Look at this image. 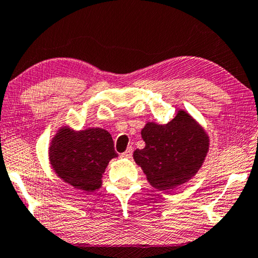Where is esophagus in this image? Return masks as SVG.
<instances>
[{
    "label": "esophagus",
    "mask_w": 258,
    "mask_h": 258,
    "mask_svg": "<svg viewBox=\"0 0 258 258\" xmlns=\"http://www.w3.org/2000/svg\"><path fill=\"white\" fill-rule=\"evenodd\" d=\"M132 153H133V148L132 147H128L127 150H126L124 153L120 154L121 158H126V159H130L131 157H132Z\"/></svg>",
    "instance_id": "1"
}]
</instances>
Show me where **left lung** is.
I'll use <instances>...</instances> for the list:
<instances>
[{"label": "left lung", "instance_id": "8db88e82", "mask_svg": "<svg viewBox=\"0 0 258 258\" xmlns=\"http://www.w3.org/2000/svg\"><path fill=\"white\" fill-rule=\"evenodd\" d=\"M141 137L146 146L134 151V161L159 190L173 189L190 180L208 153L206 131L182 110L166 125L147 122Z\"/></svg>", "mask_w": 258, "mask_h": 258}]
</instances>
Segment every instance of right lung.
<instances>
[{
	"instance_id": "right-lung-1",
	"label": "right lung",
	"mask_w": 258,
	"mask_h": 258,
	"mask_svg": "<svg viewBox=\"0 0 258 258\" xmlns=\"http://www.w3.org/2000/svg\"><path fill=\"white\" fill-rule=\"evenodd\" d=\"M118 157L111 134L103 128L58 130L49 148V160L64 182L77 189L93 191L101 186L103 173Z\"/></svg>"
}]
</instances>
